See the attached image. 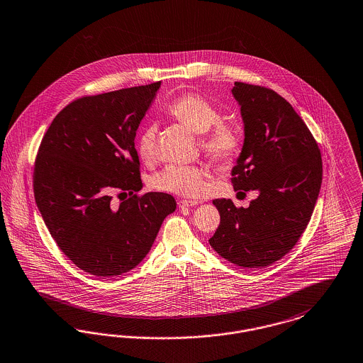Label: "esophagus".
Here are the masks:
<instances>
[{"label":"esophagus","instance_id":"obj_1","mask_svg":"<svg viewBox=\"0 0 363 363\" xmlns=\"http://www.w3.org/2000/svg\"><path fill=\"white\" fill-rule=\"evenodd\" d=\"M196 205H199V201H191V200H179L178 201V206L179 208H189V206H196Z\"/></svg>","mask_w":363,"mask_h":363}]
</instances>
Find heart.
Returning <instances> with one entry per match:
<instances>
[{"label":"heart","instance_id":"1","mask_svg":"<svg viewBox=\"0 0 363 363\" xmlns=\"http://www.w3.org/2000/svg\"><path fill=\"white\" fill-rule=\"evenodd\" d=\"M169 113L194 133L203 135V150L209 158L228 163L240 147L239 132L221 120L218 108L199 94H184L169 105ZM157 124H148L138 138V154L143 162H152L157 155ZM206 172L199 166L170 164L152 179L154 188L185 197H200L205 190Z\"/></svg>","mask_w":363,"mask_h":363}]
</instances>
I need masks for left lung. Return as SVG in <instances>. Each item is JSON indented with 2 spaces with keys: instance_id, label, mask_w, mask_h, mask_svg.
Returning a JSON list of instances; mask_svg holds the SVG:
<instances>
[{
  "instance_id": "1",
  "label": "left lung",
  "mask_w": 363,
  "mask_h": 363,
  "mask_svg": "<svg viewBox=\"0 0 363 363\" xmlns=\"http://www.w3.org/2000/svg\"><path fill=\"white\" fill-rule=\"evenodd\" d=\"M233 99L245 124L233 185L257 190L248 208L213 200L220 225L209 245L240 267L281 259L304 233L319 197L323 164L318 143L293 106L266 87L235 82Z\"/></svg>"
}]
</instances>
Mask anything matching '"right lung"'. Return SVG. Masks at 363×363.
Instances as JSON below:
<instances>
[{
    "mask_svg": "<svg viewBox=\"0 0 363 363\" xmlns=\"http://www.w3.org/2000/svg\"><path fill=\"white\" fill-rule=\"evenodd\" d=\"M160 82L84 97L67 105L44 135L35 162L39 212L62 252L81 270L117 277L143 261L174 197L143 188L136 130ZM130 199L111 201V191Z\"/></svg>",
    "mask_w": 363,
    "mask_h": 363,
    "instance_id": "add662e5",
    "label": "right lung"
}]
</instances>
